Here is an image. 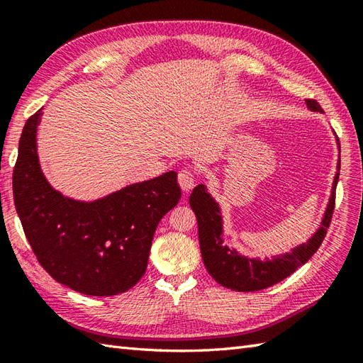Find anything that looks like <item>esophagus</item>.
Segmentation results:
<instances>
[{
	"label": "esophagus",
	"mask_w": 363,
	"mask_h": 363,
	"mask_svg": "<svg viewBox=\"0 0 363 363\" xmlns=\"http://www.w3.org/2000/svg\"><path fill=\"white\" fill-rule=\"evenodd\" d=\"M177 182H179V186L184 191H190L195 186V174L191 169L186 168V169H181L179 174H177Z\"/></svg>",
	"instance_id": "34e87169"
}]
</instances>
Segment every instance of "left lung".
Segmentation results:
<instances>
[{
  "instance_id": "1",
  "label": "left lung",
  "mask_w": 363,
  "mask_h": 363,
  "mask_svg": "<svg viewBox=\"0 0 363 363\" xmlns=\"http://www.w3.org/2000/svg\"><path fill=\"white\" fill-rule=\"evenodd\" d=\"M306 104L313 112H323L321 106L315 99H306ZM337 145L340 148L338 138ZM338 176H340V157H338L337 173L334 176L333 190H330L325 215H323L318 229L315 230L309 240L291 248L290 252L276 254L272 259L265 260L246 257L233 246L225 245V229H223L220 206L207 191L204 184H199L191 191L189 203L198 220L199 248H201V256L207 272L223 287L235 291L264 290L296 272L301 265L313 256L326 235L334 213Z\"/></svg>"
}]
</instances>
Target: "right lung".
Masks as SVG:
<instances>
[{
	"instance_id": "1",
	"label": "right lung",
	"mask_w": 363,
	"mask_h": 363,
	"mask_svg": "<svg viewBox=\"0 0 363 363\" xmlns=\"http://www.w3.org/2000/svg\"><path fill=\"white\" fill-rule=\"evenodd\" d=\"M42 109L29 117L13 168V201L37 260L52 279L89 296L133 289L148 265L154 233L181 199L177 174L129 184L94 201L52 189L37 154Z\"/></svg>"
}]
</instances>
